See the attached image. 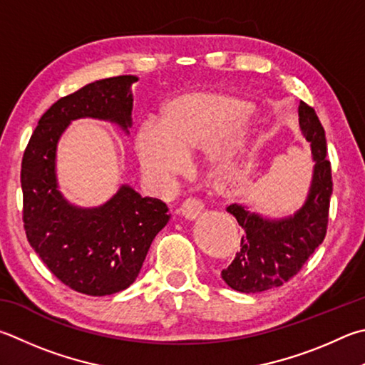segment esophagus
<instances>
[{
  "mask_svg": "<svg viewBox=\"0 0 365 365\" xmlns=\"http://www.w3.org/2000/svg\"><path fill=\"white\" fill-rule=\"evenodd\" d=\"M202 210H204V204L200 200L190 197V200L183 201L180 207V214L183 218H187V220H196V218L202 214Z\"/></svg>",
  "mask_w": 365,
  "mask_h": 365,
  "instance_id": "obj_1",
  "label": "esophagus"
}]
</instances>
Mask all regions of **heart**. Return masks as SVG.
<instances>
[{
    "mask_svg": "<svg viewBox=\"0 0 365 365\" xmlns=\"http://www.w3.org/2000/svg\"><path fill=\"white\" fill-rule=\"evenodd\" d=\"M249 105L230 94L195 91L165 102L158 121L147 119L134 130L132 147L143 175L158 187L180 177L187 156L202 147L210 175H220L241 156L252 137Z\"/></svg>",
    "mask_w": 365,
    "mask_h": 365,
    "instance_id": "heart-1",
    "label": "heart"
}]
</instances>
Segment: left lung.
<instances>
[{
  "label": "left lung",
  "mask_w": 365,
  "mask_h": 365,
  "mask_svg": "<svg viewBox=\"0 0 365 365\" xmlns=\"http://www.w3.org/2000/svg\"><path fill=\"white\" fill-rule=\"evenodd\" d=\"M298 124L314 164L308 193L300 207L281 218L263 217L246 204L236 202L227 207L244 230L241 250L222 271L227 286L237 292L257 294L282 286L300 271L326 237L332 196L326 132L316 111L303 102L298 107Z\"/></svg>",
  "instance_id": "left-lung-1"
}]
</instances>
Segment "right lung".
Masks as SVG:
<instances>
[{"instance_id":"right-lung-1","label":"right lung","mask_w":365,"mask_h":365,"mask_svg":"<svg viewBox=\"0 0 365 365\" xmlns=\"http://www.w3.org/2000/svg\"><path fill=\"white\" fill-rule=\"evenodd\" d=\"M138 78L123 75L86 84L62 97L38 121L22 160L24 223L30 246L52 274L92 297L128 289L140 273L155 236L168 225L169 207L143 197L128 183L96 207L70 202L58 188L57 148L76 119L132 128Z\"/></svg>"}]
</instances>
